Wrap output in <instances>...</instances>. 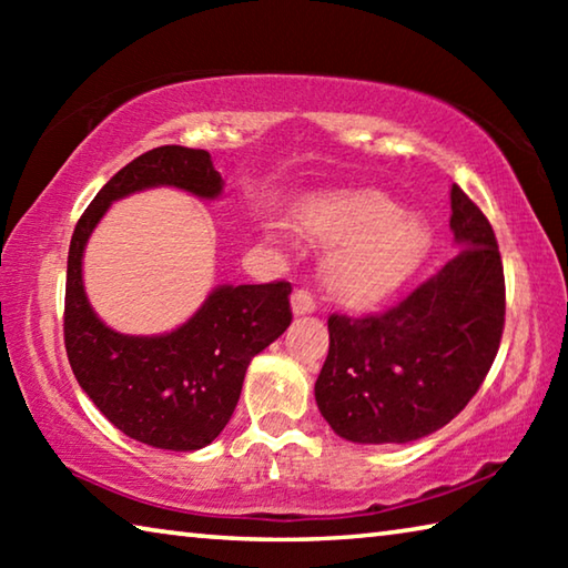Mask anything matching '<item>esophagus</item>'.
Segmentation results:
<instances>
[{
  "instance_id": "34e87169",
  "label": "esophagus",
  "mask_w": 568,
  "mask_h": 568,
  "mask_svg": "<svg viewBox=\"0 0 568 568\" xmlns=\"http://www.w3.org/2000/svg\"><path fill=\"white\" fill-rule=\"evenodd\" d=\"M291 307L295 315H307L315 311V297L311 291H305V287H301V291H295L293 297H291Z\"/></svg>"
}]
</instances>
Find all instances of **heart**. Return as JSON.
I'll return each instance as SVG.
<instances>
[{
  "mask_svg": "<svg viewBox=\"0 0 568 568\" xmlns=\"http://www.w3.org/2000/svg\"><path fill=\"white\" fill-rule=\"evenodd\" d=\"M297 230L315 245H336L325 261V285L351 307H373L400 291L430 245L418 215L365 187L311 197L297 213Z\"/></svg>",
  "mask_w": 568,
  "mask_h": 568,
  "instance_id": "obj_1",
  "label": "heart"
}]
</instances>
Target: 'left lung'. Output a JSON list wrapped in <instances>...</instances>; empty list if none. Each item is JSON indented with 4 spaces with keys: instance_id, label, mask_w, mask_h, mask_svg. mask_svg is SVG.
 <instances>
[{
    "instance_id": "8db88e82",
    "label": "left lung",
    "mask_w": 568,
    "mask_h": 568,
    "mask_svg": "<svg viewBox=\"0 0 568 568\" xmlns=\"http://www.w3.org/2000/svg\"><path fill=\"white\" fill-rule=\"evenodd\" d=\"M458 255L381 315H331L315 403L353 444H408L444 428L476 396L498 353L504 265L486 215L450 187Z\"/></svg>"
}]
</instances>
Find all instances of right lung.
I'll return each mask as SVG.
<instances>
[{
  "instance_id": "add662e5",
  "label": "right lung",
  "mask_w": 568,
  "mask_h": 568,
  "mask_svg": "<svg viewBox=\"0 0 568 568\" xmlns=\"http://www.w3.org/2000/svg\"><path fill=\"white\" fill-rule=\"evenodd\" d=\"M150 187L215 200L223 195V178L210 152L165 145L132 160L94 195L67 257L64 348L77 383L124 436L152 448L197 450L227 426L250 361L291 325L293 287L285 281L217 285L175 331H112L84 293V247L114 200Z\"/></svg>"
}]
</instances>
